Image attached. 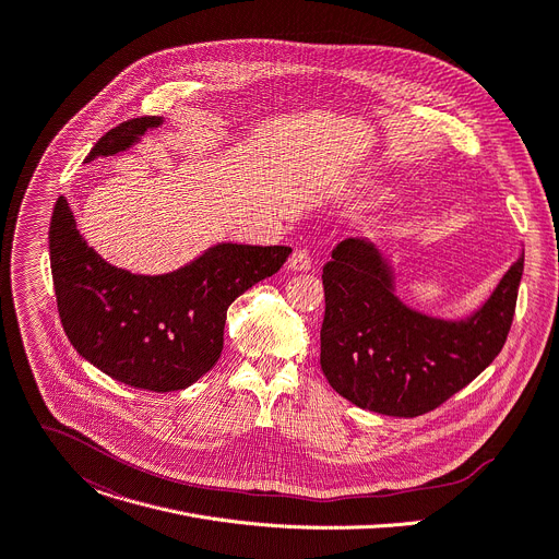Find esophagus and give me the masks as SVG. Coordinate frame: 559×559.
Returning a JSON list of instances; mask_svg holds the SVG:
<instances>
[{
    "label": "esophagus",
    "instance_id": "34e87169",
    "mask_svg": "<svg viewBox=\"0 0 559 559\" xmlns=\"http://www.w3.org/2000/svg\"><path fill=\"white\" fill-rule=\"evenodd\" d=\"M310 267H312V257L306 249H296L287 261V270L292 272H308Z\"/></svg>",
    "mask_w": 559,
    "mask_h": 559
}]
</instances>
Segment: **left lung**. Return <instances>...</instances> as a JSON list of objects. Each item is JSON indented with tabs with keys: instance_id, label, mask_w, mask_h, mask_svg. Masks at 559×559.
Segmentation results:
<instances>
[{
	"instance_id": "obj_1",
	"label": "left lung",
	"mask_w": 559,
	"mask_h": 559,
	"mask_svg": "<svg viewBox=\"0 0 559 559\" xmlns=\"http://www.w3.org/2000/svg\"><path fill=\"white\" fill-rule=\"evenodd\" d=\"M524 251L481 306L462 319L411 308L396 270L370 238H345L323 267L321 368L349 403L388 417H419L481 374L509 336Z\"/></svg>"
}]
</instances>
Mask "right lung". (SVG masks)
Here are the masks:
<instances>
[{
    "instance_id": "1",
    "label": "right lung",
    "mask_w": 559,
    "mask_h": 559,
    "mask_svg": "<svg viewBox=\"0 0 559 559\" xmlns=\"http://www.w3.org/2000/svg\"><path fill=\"white\" fill-rule=\"evenodd\" d=\"M163 122L158 116L122 122L84 163L124 154ZM48 249L71 345L111 379L151 392L185 390L207 374L221 359L227 308L292 253L283 245L216 242L174 272L131 274L86 245L64 195L50 218Z\"/></svg>"
}]
</instances>
